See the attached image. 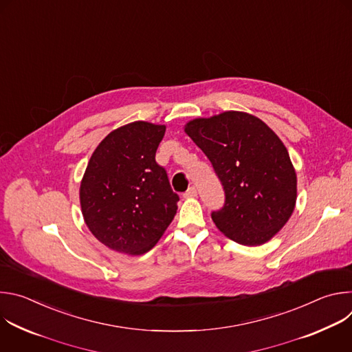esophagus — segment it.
Listing matches in <instances>:
<instances>
[{"label": "esophagus", "instance_id": "34e87169", "mask_svg": "<svg viewBox=\"0 0 352 352\" xmlns=\"http://www.w3.org/2000/svg\"><path fill=\"white\" fill-rule=\"evenodd\" d=\"M196 195H197V192H196V188H195V186H189L188 190L184 193L185 197H195Z\"/></svg>", "mask_w": 352, "mask_h": 352}]
</instances>
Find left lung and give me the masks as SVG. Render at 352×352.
<instances>
[{
  "instance_id": "1",
  "label": "left lung",
  "mask_w": 352,
  "mask_h": 352,
  "mask_svg": "<svg viewBox=\"0 0 352 352\" xmlns=\"http://www.w3.org/2000/svg\"><path fill=\"white\" fill-rule=\"evenodd\" d=\"M185 132L223 185L224 205L212 212L217 228L242 245L267 242L296 200V175L283 142L263 121L238 111L193 120Z\"/></svg>"
}]
</instances>
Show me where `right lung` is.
<instances>
[{
	"label": "right lung",
	"mask_w": 352,
	"mask_h": 352,
	"mask_svg": "<svg viewBox=\"0 0 352 352\" xmlns=\"http://www.w3.org/2000/svg\"><path fill=\"white\" fill-rule=\"evenodd\" d=\"M164 132V125L128 124L109 133L89 160L82 214L91 234L117 252L146 254L177 213L179 196L156 162Z\"/></svg>",
	"instance_id": "right-lung-1"
}]
</instances>
